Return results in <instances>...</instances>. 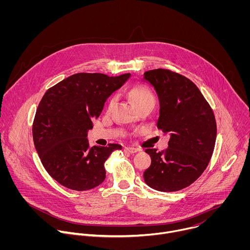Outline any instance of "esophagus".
<instances>
[{"instance_id":"obj_1","label":"esophagus","mask_w":250,"mask_h":250,"mask_svg":"<svg viewBox=\"0 0 250 250\" xmlns=\"http://www.w3.org/2000/svg\"><path fill=\"white\" fill-rule=\"evenodd\" d=\"M125 151L129 152V153H135V152H137V151H138V148L130 147V146H126V147H125Z\"/></svg>"}]
</instances>
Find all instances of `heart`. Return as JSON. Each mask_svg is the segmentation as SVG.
<instances>
[{
    "instance_id": "b5f03b06",
    "label": "heart",
    "mask_w": 250,
    "mask_h": 250,
    "mask_svg": "<svg viewBox=\"0 0 250 250\" xmlns=\"http://www.w3.org/2000/svg\"><path fill=\"white\" fill-rule=\"evenodd\" d=\"M129 96L132 99V101L134 102V104H136V106H138L142 103H145L146 101L153 98V95L149 91V89L146 88V86H142V85H137V86L132 87L129 90ZM114 103H115V99L113 98L110 101L109 105L112 106L114 104Z\"/></svg>"
}]
</instances>
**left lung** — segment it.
Segmentation results:
<instances>
[{"mask_svg":"<svg viewBox=\"0 0 250 250\" xmlns=\"http://www.w3.org/2000/svg\"><path fill=\"white\" fill-rule=\"evenodd\" d=\"M144 80L159 99L157 127L170 134L163 151L147 148L150 166L145 182L160 192H176L194 183L207 168L215 148V115L199 88L188 78L167 69H154Z\"/></svg>","mask_w":250,"mask_h":250,"instance_id":"left-lung-1","label":"left lung"}]
</instances>
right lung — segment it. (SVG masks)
Returning a JSON list of instances; mask_svg holds the SVG:
<instances>
[{"instance_id":"obj_1","label":"right lung","mask_w":250,"mask_h":250,"mask_svg":"<svg viewBox=\"0 0 250 250\" xmlns=\"http://www.w3.org/2000/svg\"><path fill=\"white\" fill-rule=\"evenodd\" d=\"M130 77L77 73L60 81L43 95L35 113L32 137L42 163L62 186L86 191L102 184L104 162L122 146H90L88 130L104 104Z\"/></svg>"}]
</instances>
